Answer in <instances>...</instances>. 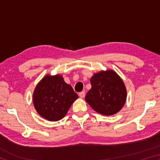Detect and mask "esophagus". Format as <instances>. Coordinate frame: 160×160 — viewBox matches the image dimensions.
Returning a JSON list of instances; mask_svg holds the SVG:
<instances>
[{"label":"esophagus","mask_w":160,"mask_h":160,"mask_svg":"<svg viewBox=\"0 0 160 160\" xmlns=\"http://www.w3.org/2000/svg\"><path fill=\"white\" fill-rule=\"evenodd\" d=\"M79 96L81 97V98H83V97H85V92H80Z\"/></svg>","instance_id":"obj_1"}]
</instances>
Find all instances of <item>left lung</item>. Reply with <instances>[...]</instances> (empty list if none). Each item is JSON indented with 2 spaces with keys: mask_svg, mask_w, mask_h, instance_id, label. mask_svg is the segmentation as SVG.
Instances as JSON below:
<instances>
[{
  "mask_svg": "<svg viewBox=\"0 0 160 160\" xmlns=\"http://www.w3.org/2000/svg\"><path fill=\"white\" fill-rule=\"evenodd\" d=\"M92 88L85 96L92 109L105 116L113 115L125 104L126 90L121 78L112 70L94 74L90 79Z\"/></svg>",
  "mask_w": 160,
  "mask_h": 160,
  "instance_id": "obj_1",
  "label": "left lung"
}]
</instances>
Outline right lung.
<instances>
[{
	"instance_id": "obj_1",
	"label": "right lung",
	"mask_w": 160,
	"mask_h": 160,
	"mask_svg": "<svg viewBox=\"0 0 160 160\" xmlns=\"http://www.w3.org/2000/svg\"><path fill=\"white\" fill-rule=\"evenodd\" d=\"M78 95L59 75H47L40 81L34 92L33 101L37 112L51 121H57L66 114Z\"/></svg>"
}]
</instances>
